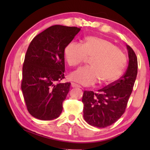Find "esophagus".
<instances>
[{"mask_svg":"<svg viewBox=\"0 0 150 150\" xmlns=\"http://www.w3.org/2000/svg\"><path fill=\"white\" fill-rule=\"evenodd\" d=\"M71 87H78V88H81V87L80 85H77V84H76V83H71Z\"/></svg>","mask_w":150,"mask_h":150,"instance_id":"esophagus-1","label":"esophagus"}]
</instances>
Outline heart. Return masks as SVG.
I'll list each match as a JSON object with an SVG mask.
<instances>
[{
	"instance_id": "b5f03b06",
	"label": "heart",
	"mask_w": 150,
	"mask_h": 150,
	"mask_svg": "<svg viewBox=\"0 0 150 150\" xmlns=\"http://www.w3.org/2000/svg\"><path fill=\"white\" fill-rule=\"evenodd\" d=\"M64 57L71 67H77L87 59L91 66L71 73L70 79L84 86L97 83L108 84L120 77L126 65L124 54L112 43L96 36L86 37L83 44L71 42L65 47Z\"/></svg>"
}]
</instances>
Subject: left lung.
Listing matches in <instances>:
<instances>
[{"instance_id": "left-lung-1", "label": "left lung", "mask_w": 150, "mask_h": 150, "mask_svg": "<svg viewBox=\"0 0 150 150\" xmlns=\"http://www.w3.org/2000/svg\"><path fill=\"white\" fill-rule=\"evenodd\" d=\"M126 46L129 63L122 77L98 90L97 93L91 91L83 93V118L91 126L98 128L110 126L125 112L138 73L136 55L132 48Z\"/></svg>"}]
</instances>
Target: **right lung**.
I'll return each mask as SVG.
<instances>
[{
	"instance_id": "right-lung-1",
	"label": "right lung",
	"mask_w": 150,
	"mask_h": 150,
	"mask_svg": "<svg viewBox=\"0 0 150 150\" xmlns=\"http://www.w3.org/2000/svg\"><path fill=\"white\" fill-rule=\"evenodd\" d=\"M81 28L54 25L38 34L28 48L21 88L29 113L42 120L59 117L71 83L65 78V47Z\"/></svg>"
}]
</instances>
